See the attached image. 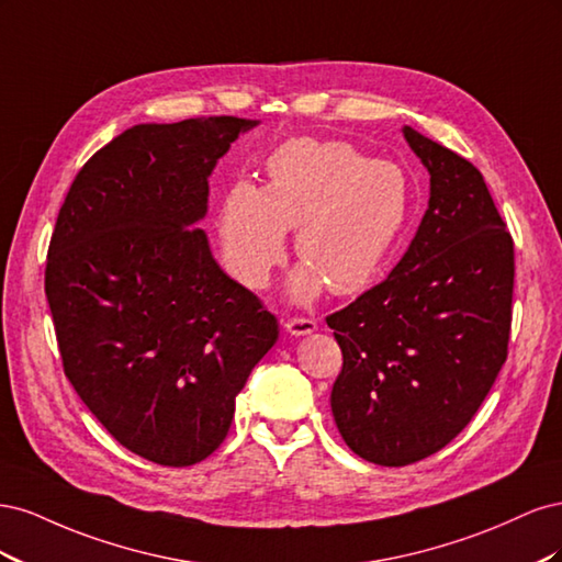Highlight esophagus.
I'll return each mask as SVG.
<instances>
[{"instance_id":"34e87169","label":"esophagus","mask_w":562,"mask_h":562,"mask_svg":"<svg viewBox=\"0 0 562 562\" xmlns=\"http://www.w3.org/2000/svg\"><path fill=\"white\" fill-rule=\"evenodd\" d=\"M285 330L291 333V335H295V337H300V335H310V333H314L318 326H316V321L314 318H307V316H291L288 318L285 323Z\"/></svg>"}]
</instances>
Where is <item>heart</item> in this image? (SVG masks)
Segmentation results:
<instances>
[{
  "label": "heart",
  "mask_w": 562,
  "mask_h": 562,
  "mask_svg": "<svg viewBox=\"0 0 562 562\" xmlns=\"http://www.w3.org/2000/svg\"><path fill=\"white\" fill-rule=\"evenodd\" d=\"M265 190L236 182L220 209V239L232 274L265 288L297 227L291 295L312 302L330 285L337 295L361 293L378 279L411 211L401 168L372 161L339 140L297 138L267 161Z\"/></svg>",
  "instance_id": "b5f03b06"
}]
</instances>
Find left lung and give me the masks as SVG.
<instances>
[{
    "mask_svg": "<svg viewBox=\"0 0 562 562\" xmlns=\"http://www.w3.org/2000/svg\"><path fill=\"white\" fill-rule=\"evenodd\" d=\"M431 176L429 209L391 274L326 321L342 349L330 407L345 443L380 467L446 448L506 361L514 239L479 168L403 126Z\"/></svg>",
    "mask_w": 562,
    "mask_h": 562,
    "instance_id": "left-lung-1",
    "label": "left lung"
}]
</instances>
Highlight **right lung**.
Wrapping results in <instances>:
<instances>
[{
  "label": "right lung",
  "instance_id": "add662e5",
  "mask_svg": "<svg viewBox=\"0 0 562 562\" xmlns=\"http://www.w3.org/2000/svg\"><path fill=\"white\" fill-rule=\"evenodd\" d=\"M260 122L138 124L83 164L50 236L46 300L65 375L126 450L192 467L223 443L279 323L196 227L209 178Z\"/></svg>",
  "mask_w": 562,
  "mask_h": 562
}]
</instances>
